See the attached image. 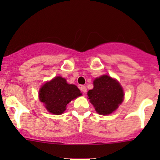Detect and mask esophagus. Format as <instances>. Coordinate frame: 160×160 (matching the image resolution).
<instances>
[{
	"label": "esophagus",
	"mask_w": 160,
	"mask_h": 160,
	"mask_svg": "<svg viewBox=\"0 0 160 160\" xmlns=\"http://www.w3.org/2000/svg\"><path fill=\"white\" fill-rule=\"evenodd\" d=\"M80 88V90H81L82 92H83V93H86L87 92V88L86 86H84V85H81Z\"/></svg>",
	"instance_id": "34e87169"
}]
</instances>
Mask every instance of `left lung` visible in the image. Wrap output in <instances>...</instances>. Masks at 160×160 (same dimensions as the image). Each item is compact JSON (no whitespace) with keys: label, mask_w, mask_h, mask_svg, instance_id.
Segmentation results:
<instances>
[{"label":"left lung","mask_w":160,"mask_h":160,"mask_svg":"<svg viewBox=\"0 0 160 160\" xmlns=\"http://www.w3.org/2000/svg\"><path fill=\"white\" fill-rule=\"evenodd\" d=\"M90 103L99 114H110L118 108L124 99L120 83L110 76L103 75L93 80V88L88 92Z\"/></svg>","instance_id":"left-lung-1"}]
</instances>
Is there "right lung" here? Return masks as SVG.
Returning <instances> with one entry per match:
<instances>
[{
	"mask_svg": "<svg viewBox=\"0 0 160 160\" xmlns=\"http://www.w3.org/2000/svg\"><path fill=\"white\" fill-rule=\"evenodd\" d=\"M38 95L47 111L59 115L66 111L67 104L82 93L76 85L67 83L65 78L56 77L40 88Z\"/></svg>",
	"mask_w": 160,
	"mask_h": 160,
	"instance_id": "1",
	"label": "right lung"
}]
</instances>
